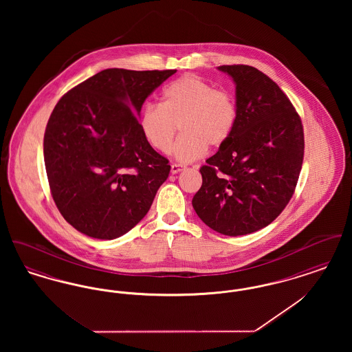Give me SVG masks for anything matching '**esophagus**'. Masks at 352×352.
Masks as SVG:
<instances>
[{"label":"esophagus","mask_w":352,"mask_h":352,"mask_svg":"<svg viewBox=\"0 0 352 352\" xmlns=\"http://www.w3.org/2000/svg\"><path fill=\"white\" fill-rule=\"evenodd\" d=\"M182 170H184V165H181V164H173L171 168H170L171 174H177V173H179V171H182Z\"/></svg>","instance_id":"esophagus-1"}]
</instances>
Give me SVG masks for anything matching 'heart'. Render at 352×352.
Instances as JSON below:
<instances>
[{"instance_id": "obj_1", "label": "heart", "mask_w": 352, "mask_h": 352, "mask_svg": "<svg viewBox=\"0 0 352 352\" xmlns=\"http://www.w3.org/2000/svg\"><path fill=\"white\" fill-rule=\"evenodd\" d=\"M237 120V101L231 91L187 74L162 89L160 104L145 105L140 131L154 151L168 153L179 126L182 135L174 154L182 162H191L201 158L207 146H223Z\"/></svg>"}]
</instances>
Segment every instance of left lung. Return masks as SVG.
I'll list each match as a JSON object with an SVG mask.
<instances>
[{
  "label": "left lung",
  "instance_id": "obj_1",
  "mask_svg": "<svg viewBox=\"0 0 352 352\" xmlns=\"http://www.w3.org/2000/svg\"><path fill=\"white\" fill-rule=\"evenodd\" d=\"M236 83L239 120L230 140L201 168L192 207L227 236L256 232L292 199L303 161V126L292 101L264 72L220 66Z\"/></svg>",
  "mask_w": 352,
  "mask_h": 352
}]
</instances>
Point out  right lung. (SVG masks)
Listing matches in <instances>:
<instances>
[{
  "mask_svg": "<svg viewBox=\"0 0 352 352\" xmlns=\"http://www.w3.org/2000/svg\"><path fill=\"white\" fill-rule=\"evenodd\" d=\"M177 69L108 68L56 102L43 138L51 195L79 232L112 240L144 218L170 173L140 131L142 104Z\"/></svg>",
  "mask_w": 352,
  "mask_h": 352,
  "instance_id": "add662e5",
  "label": "right lung"
}]
</instances>
